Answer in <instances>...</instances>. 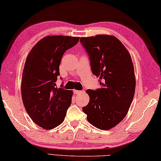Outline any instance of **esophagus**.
I'll list each match as a JSON object with an SVG mask.
<instances>
[{"mask_svg":"<svg viewBox=\"0 0 161 161\" xmlns=\"http://www.w3.org/2000/svg\"><path fill=\"white\" fill-rule=\"evenodd\" d=\"M73 93L75 94V95H78V94H80L82 93V91H77V90H74L73 91Z\"/></svg>","mask_w":161,"mask_h":161,"instance_id":"34e87169","label":"esophagus"}]
</instances>
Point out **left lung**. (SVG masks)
<instances>
[{"label":"left lung","mask_w":161,"mask_h":161,"mask_svg":"<svg viewBox=\"0 0 161 161\" xmlns=\"http://www.w3.org/2000/svg\"><path fill=\"white\" fill-rule=\"evenodd\" d=\"M89 57L93 75L100 77V88L88 89L90 100L82 108L92 125L108 130L126 116L134 96V70L128 50L120 41L110 35L81 37Z\"/></svg>","instance_id":"obj_1"}]
</instances>
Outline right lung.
Returning <instances> with one entry per match:
<instances>
[{"label": "right lung", "instance_id": "add662e5", "mask_svg": "<svg viewBox=\"0 0 161 161\" xmlns=\"http://www.w3.org/2000/svg\"><path fill=\"white\" fill-rule=\"evenodd\" d=\"M79 41L80 37H44L27 57L22 75V100L30 117L43 129H52L61 124L71 104L73 92L58 88L55 82L64 54Z\"/></svg>", "mask_w": 161, "mask_h": 161}]
</instances>
